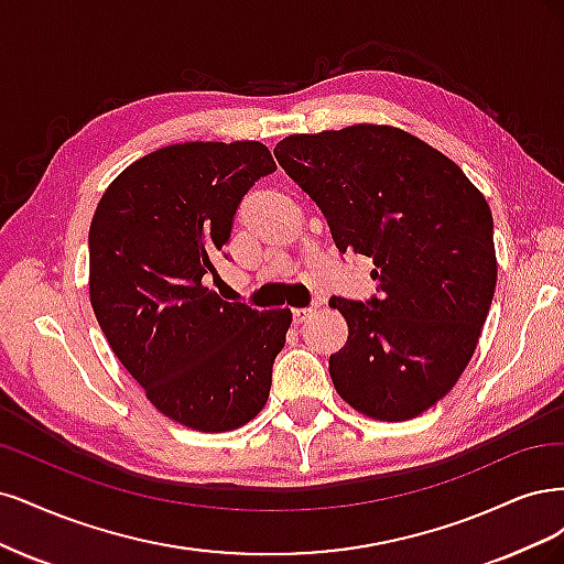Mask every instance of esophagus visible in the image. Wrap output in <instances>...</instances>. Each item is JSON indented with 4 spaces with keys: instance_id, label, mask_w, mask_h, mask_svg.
<instances>
[{
    "instance_id": "esophagus-1",
    "label": "esophagus",
    "mask_w": 564,
    "mask_h": 564,
    "mask_svg": "<svg viewBox=\"0 0 564 564\" xmlns=\"http://www.w3.org/2000/svg\"><path fill=\"white\" fill-rule=\"evenodd\" d=\"M312 314H314V308H293V321L304 323Z\"/></svg>"
}]
</instances>
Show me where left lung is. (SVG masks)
Instances as JSON below:
<instances>
[{
    "mask_svg": "<svg viewBox=\"0 0 564 564\" xmlns=\"http://www.w3.org/2000/svg\"><path fill=\"white\" fill-rule=\"evenodd\" d=\"M274 156L314 198L341 256L375 264L379 297H330L349 325L330 356L337 393L379 422L426 412L466 370L495 297L482 192L449 156L384 123L288 135Z\"/></svg>",
    "mask_w": 564,
    "mask_h": 564,
    "instance_id": "8db88e82",
    "label": "left lung"
}]
</instances>
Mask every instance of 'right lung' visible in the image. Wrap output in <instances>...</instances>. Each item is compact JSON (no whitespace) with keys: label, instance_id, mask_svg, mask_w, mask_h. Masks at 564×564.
<instances>
[{"label":"right lung","instance_id":"right-lung-1","mask_svg":"<svg viewBox=\"0 0 564 564\" xmlns=\"http://www.w3.org/2000/svg\"><path fill=\"white\" fill-rule=\"evenodd\" d=\"M276 171L258 140L177 142L133 161L88 229V297L121 366L169 420L204 433L264 408L290 308L225 302L202 279L236 206Z\"/></svg>","mask_w":564,"mask_h":564}]
</instances>
